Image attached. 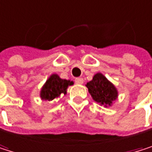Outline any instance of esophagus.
<instances>
[{
  "mask_svg": "<svg viewBox=\"0 0 152 152\" xmlns=\"http://www.w3.org/2000/svg\"><path fill=\"white\" fill-rule=\"evenodd\" d=\"M75 84H77V85H82V84H84V79L82 77H78V78L75 79Z\"/></svg>",
  "mask_w": 152,
  "mask_h": 152,
  "instance_id": "1",
  "label": "esophagus"
}]
</instances>
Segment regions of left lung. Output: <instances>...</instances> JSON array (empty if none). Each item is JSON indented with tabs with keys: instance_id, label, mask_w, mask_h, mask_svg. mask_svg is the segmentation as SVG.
Returning a JSON list of instances; mask_svg holds the SVG:
<instances>
[{
	"instance_id": "8db88e82",
	"label": "left lung",
	"mask_w": 152,
	"mask_h": 152,
	"mask_svg": "<svg viewBox=\"0 0 152 152\" xmlns=\"http://www.w3.org/2000/svg\"><path fill=\"white\" fill-rule=\"evenodd\" d=\"M86 87L93 99L104 106H110L112 102L118 98V91L104 75L97 73L93 80L86 84Z\"/></svg>"
}]
</instances>
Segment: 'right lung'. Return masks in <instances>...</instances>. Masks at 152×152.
Here are the masks:
<instances>
[{
    "mask_svg": "<svg viewBox=\"0 0 152 152\" xmlns=\"http://www.w3.org/2000/svg\"><path fill=\"white\" fill-rule=\"evenodd\" d=\"M73 84L72 81L61 79L58 75L53 74L42 86L40 94L41 98L45 101H52L61 94H66L67 87Z\"/></svg>",
    "mask_w": 152,
    "mask_h": 152,
    "instance_id": "right-lung-1",
    "label": "right lung"
}]
</instances>
